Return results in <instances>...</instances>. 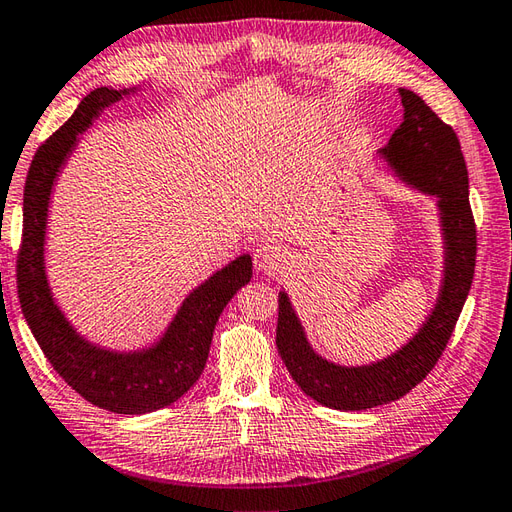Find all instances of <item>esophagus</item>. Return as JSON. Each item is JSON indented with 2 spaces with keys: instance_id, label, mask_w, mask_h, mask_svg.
<instances>
[{
  "instance_id": "obj_1",
  "label": "esophagus",
  "mask_w": 512,
  "mask_h": 512,
  "mask_svg": "<svg viewBox=\"0 0 512 512\" xmlns=\"http://www.w3.org/2000/svg\"><path fill=\"white\" fill-rule=\"evenodd\" d=\"M285 248L277 244H261L255 251V266L259 272H266V275H275L285 264Z\"/></svg>"
}]
</instances>
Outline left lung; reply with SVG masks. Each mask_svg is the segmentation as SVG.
Listing matches in <instances>:
<instances>
[{
    "mask_svg": "<svg viewBox=\"0 0 512 512\" xmlns=\"http://www.w3.org/2000/svg\"><path fill=\"white\" fill-rule=\"evenodd\" d=\"M403 122L379 150L401 183L436 198L445 244L441 292L423 327L388 358L342 366L318 355L285 290L279 292L277 349L307 397L334 410H368L401 399L421 384L441 358L471 290L475 270V222L469 174L454 128L410 89H399Z\"/></svg>",
    "mask_w": 512,
    "mask_h": 512,
    "instance_id": "8db88e82",
    "label": "left lung"
}]
</instances>
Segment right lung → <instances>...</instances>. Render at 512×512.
<instances>
[{
	"label": "right lung",
	"mask_w": 512,
	"mask_h": 512,
	"mask_svg": "<svg viewBox=\"0 0 512 512\" xmlns=\"http://www.w3.org/2000/svg\"><path fill=\"white\" fill-rule=\"evenodd\" d=\"M137 89L91 91L74 115L45 141L30 163L23 189V237L17 292L26 323L54 371L93 406L117 414H146L170 406L196 384L207 364L213 329L235 292L251 281V255L235 257L185 296L157 342L135 351L87 340L58 307L45 270V231L52 189L80 135L100 113Z\"/></svg>",
	"instance_id": "right-lung-1"
}]
</instances>
